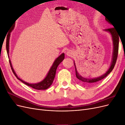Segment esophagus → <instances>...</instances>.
<instances>
[{"label": "esophagus", "mask_w": 125, "mask_h": 125, "mask_svg": "<svg viewBox=\"0 0 125 125\" xmlns=\"http://www.w3.org/2000/svg\"><path fill=\"white\" fill-rule=\"evenodd\" d=\"M73 52L71 51H68L66 52V55L68 56H73Z\"/></svg>", "instance_id": "34e87169"}]
</instances>
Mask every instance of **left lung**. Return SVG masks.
<instances>
[{
  "instance_id": "8db88e82",
  "label": "left lung",
  "mask_w": 125,
  "mask_h": 125,
  "mask_svg": "<svg viewBox=\"0 0 125 125\" xmlns=\"http://www.w3.org/2000/svg\"><path fill=\"white\" fill-rule=\"evenodd\" d=\"M106 20L108 23L111 24L112 23L110 22L108 19H105ZM113 25V24H112ZM105 31H106L107 32H109V33H111V34L112 35V38H113V45H114V50H113V59H112V62L111 63V67H109V69L108 71L106 73L102 75V76L97 77V78H90V79H87L82 77V76L78 73L77 72L76 67H75V74H76V77L78 79V80L80 81V82H81L82 83L86 85H93L94 84L98 82H99L101 81L102 79L105 78L107 75L111 73V72L113 70V69H114V66L115 65V63L116 62V60L117 59V56H118V48H119V35H118V34L117 33V32L116 31V29L115 28H108L107 29L105 30ZM75 65V64H74Z\"/></svg>"
}]
</instances>
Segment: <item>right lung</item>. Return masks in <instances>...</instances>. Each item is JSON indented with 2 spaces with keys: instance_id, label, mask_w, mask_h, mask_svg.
<instances>
[{
  "instance_id": "obj_1",
  "label": "right lung",
  "mask_w": 125,
  "mask_h": 125,
  "mask_svg": "<svg viewBox=\"0 0 125 125\" xmlns=\"http://www.w3.org/2000/svg\"><path fill=\"white\" fill-rule=\"evenodd\" d=\"M14 26V25L13 26V27H12V28H11V31L12 29H13ZM9 38H10V33L8 35H7V40H6V49H7V54H8V57H9ZM64 58H65V54H64V53H62L55 60L54 62L53 63V65H52V66L51 67V69H50V71H49L48 73H47L46 78H45L42 81L38 83H35V84L29 83L26 82L22 80H21V79H20L19 78H18L16 73H15V72L12 67V65H11V62L10 60H9V63H10V65L11 66V69H12V71L13 72V74L15 75V76L17 77V78L18 79V80H19L22 82H23V83L25 84L26 85H27L28 86L31 87V88H32L33 89H36V90H41L47 89L52 85V82H53V81H54L55 77L56 69H57V67L59 65V63L64 59Z\"/></svg>"
}]
</instances>
